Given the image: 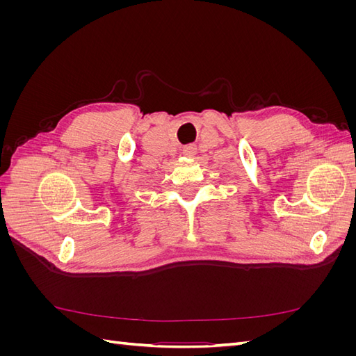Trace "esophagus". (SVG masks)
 Here are the masks:
<instances>
[{"label": "esophagus", "mask_w": 356, "mask_h": 356, "mask_svg": "<svg viewBox=\"0 0 356 356\" xmlns=\"http://www.w3.org/2000/svg\"><path fill=\"white\" fill-rule=\"evenodd\" d=\"M196 152H197V147L195 144H188L184 147V149H182V153H184V156L187 157H193L196 154Z\"/></svg>", "instance_id": "obj_1"}]
</instances>
